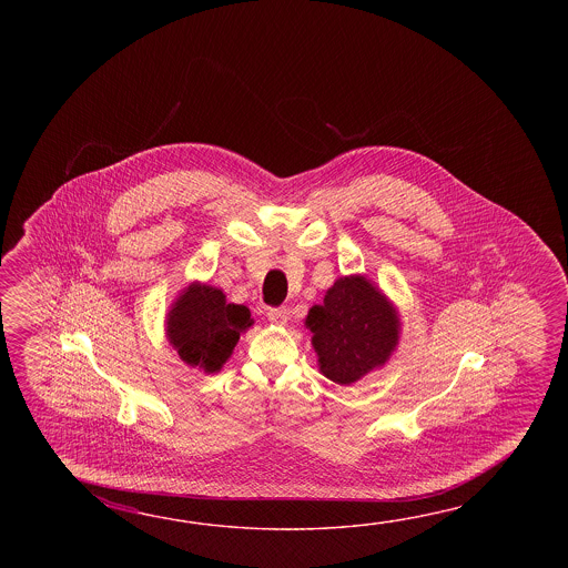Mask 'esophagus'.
<instances>
[{"label":"esophagus","mask_w":568,"mask_h":568,"mask_svg":"<svg viewBox=\"0 0 568 568\" xmlns=\"http://www.w3.org/2000/svg\"><path fill=\"white\" fill-rule=\"evenodd\" d=\"M267 318L272 325L284 326L288 323V311L286 308H270Z\"/></svg>","instance_id":"1"}]
</instances>
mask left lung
<instances>
[{
	"mask_svg": "<svg viewBox=\"0 0 568 568\" xmlns=\"http://www.w3.org/2000/svg\"><path fill=\"white\" fill-rule=\"evenodd\" d=\"M304 325L313 333L321 374L338 386H351L384 367L402 331L396 304L363 274L335 280Z\"/></svg>",
	"mask_w": 568,
	"mask_h": 568,
	"instance_id": "obj_1",
	"label": "left lung"
}]
</instances>
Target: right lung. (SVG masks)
I'll use <instances>...</instances> for the list:
<instances>
[{"label": "right lung", "instance_id": "right-lung-1", "mask_svg": "<svg viewBox=\"0 0 568 568\" xmlns=\"http://www.w3.org/2000/svg\"><path fill=\"white\" fill-rule=\"evenodd\" d=\"M252 325L247 306L227 302L223 290L196 280L170 304L166 338L186 365L217 374Z\"/></svg>", "mask_w": 568, "mask_h": 568}]
</instances>
